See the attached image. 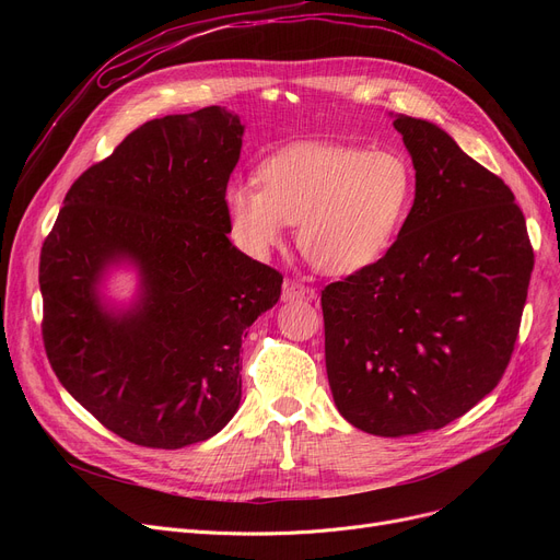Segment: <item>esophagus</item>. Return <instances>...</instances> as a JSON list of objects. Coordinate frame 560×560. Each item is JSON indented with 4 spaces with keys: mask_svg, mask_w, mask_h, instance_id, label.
<instances>
[{
    "mask_svg": "<svg viewBox=\"0 0 560 560\" xmlns=\"http://www.w3.org/2000/svg\"><path fill=\"white\" fill-rule=\"evenodd\" d=\"M315 295V290L295 281V279H285L283 290H281V300L283 302H298V300H311Z\"/></svg>",
    "mask_w": 560,
    "mask_h": 560,
    "instance_id": "esophagus-1",
    "label": "esophagus"
}]
</instances>
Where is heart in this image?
<instances>
[{"mask_svg":"<svg viewBox=\"0 0 560 560\" xmlns=\"http://www.w3.org/2000/svg\"><path fill=\"white\" fill-rule=\"evenodd\" d=\"M260 188L233 182L224 206L238 245L268 256L300 224V247L325 275H354L384 256L416 195L410 161L351 144H300L265 161Z\"/></svg>","mask_w":560,"mask_h":560,"instance_id":"1","label":"heart"}]
</instances>
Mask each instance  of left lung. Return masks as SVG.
Masks as SVG:
<instances>
[{
	"instance_id": "8db88e82",
	"label": "left lung",
	"mask_w": 560,
	"mask_h": 560,
	"mask_svg": "<svg viewBox=\"0 0 560 560\" xmlns=\"http://www.w3.org/2000/svg\"><path fill=\"white\" fill-rule=\"evenodd\" d=\"M393 117L413 209L386 256L322 290L338 413L384 438L443 429L499 384L534 270L511 188L438 125Z\"/></svg>"
}]
</instances>
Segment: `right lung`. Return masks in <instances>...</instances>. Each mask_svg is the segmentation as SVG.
<instances>
[{
  "label": "right lung",
  "mask_w": 560,
  "mask_h": 560,
  "mask_svg": "<svg viewBox=\"0 0 560 560\" xmlns=\"http://www.w3.org/2000/svg\"><path fill=\"white\" fill-rule=\"evenodd\" d=\"M245 125L222 106L165 115L88 167L40 254L43 340L63 388L133 445L220 433L243 397L241 347L283 277L235 247L224 206ZM131 267L117 305L103 285Z\"/></svg>",
  "instance_id": "obj_1"
}]
</instances>
